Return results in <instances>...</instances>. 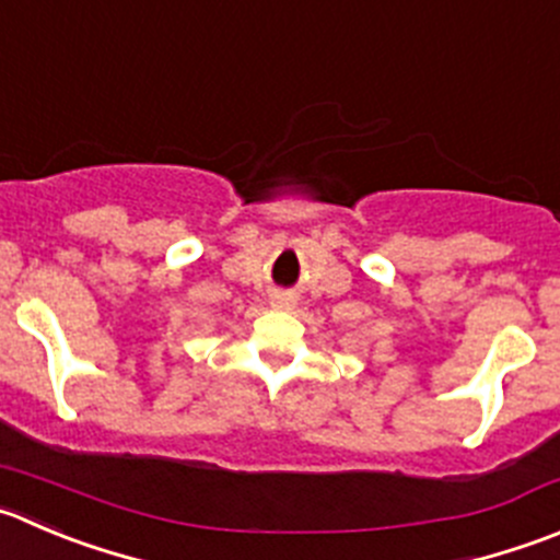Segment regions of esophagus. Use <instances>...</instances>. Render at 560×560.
Listing matches in <instances>:
<instances>
[{"instance_id": "esophagus-1", "label": "esophagus", "mask_w": 560, "mask_h": 560, "mask_svg": "<svg viewBox=\"0 0 560 560\" xmlns=\"http://www.w3.org/2000/svg\"><path fill=\"white\" fill-rule=\"evenodd\" d=\"M270 306H273V308H290L292 306V298L273 295V298H270Z\"/></svg>"}]
</instances>
